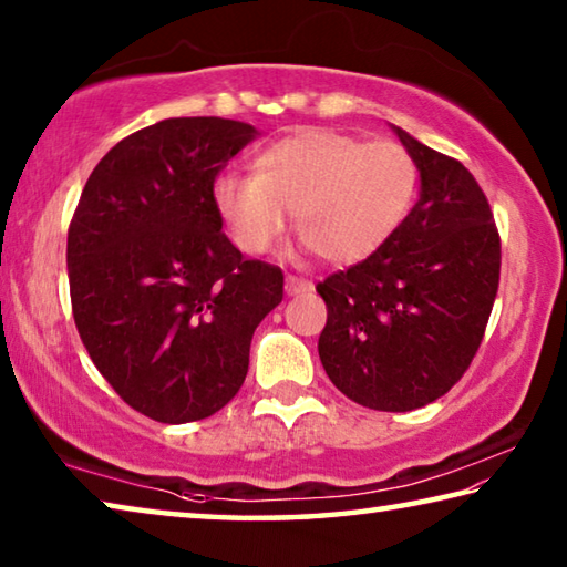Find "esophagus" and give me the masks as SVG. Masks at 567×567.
I'll return each instance as SVG.
<instances>
[{"label":"esophagus","mask_w":567,"mask_h":567,"mask_svg":"<svg viewBox=\"0 0 567 567\" xmlns=\"http://www.w3.org/2000/svg\"><path fill=\"white\" fill-rule=\"evenodd\" d=\"M310 290H312V282L305 280V277H297V275L285 277V292L287 295H302V292H310Z\"/></svg>","instance_id":"1"}]
</instances>
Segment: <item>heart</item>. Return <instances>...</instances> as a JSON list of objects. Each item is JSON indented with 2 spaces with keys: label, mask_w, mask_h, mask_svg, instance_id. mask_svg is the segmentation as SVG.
Segmentation results:
<instances>
[{
  "label": "heart",
  "mask_w": 567,
  "mask_h": 567,
  "mask_svg": "<svg viewBox=\"0 0 567 567\" xmlns=\"http://www.w3.org/2000/svg\"><path fill=\"white\" fill-rule=\"evenodd\" d=\"M417 165L398 142H364L332 130H300L255 159V177L223 175L213 197L233 243L265 255L292 223L312 252L350 265L375 252L408 215Z\"/></svg>",
  "instance_id": "obj_1"
}]
</instances>
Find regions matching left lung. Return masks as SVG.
Returning <instances> with one entry per match:
<instances>
[{"label":"left lung","mask_w":567,"mask_h":567,"mask_svg":"<svg viewBox=\"0 0 567 567\" xmlns=\"http://www.w3.org/2000/svg\"><path fill=\"white\" fill-rule=\"evenodd\" d=\"M420 199L368 260L318 282L322 368L362 408L408 412L465 375L501 285V235L470 169L395 127Z\"/></svg>","instance_id":"8db88e82"}]
</instances>
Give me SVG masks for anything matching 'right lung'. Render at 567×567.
I'll return each instance as SVG.
<instances>
[{"label":"right lung","mask_w":567,"mask_h":567,"mask_svg":"<svg viewBox=\"0 0 567 567\" xmlns=\"http://www.w3.org/2000/svg\"><path fill=\"white\" fill-rule=\"evenodd\" d=\"M219 117H172L117 142L66 233L76 332L132 410L167 425L215 415L243 388L249 342L282 302L280 267L223 233L213 187L255 137Z\"/></svg>","instance_id":"obj_1"}]
</instances>
